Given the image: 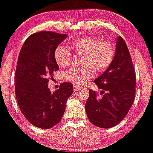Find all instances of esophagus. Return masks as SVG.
Here are the masks:
<instances>
[{
    "label": "esophagus",
    "instance_id": "34e87169",
    "mask_svg": "<svg viewBox=\"0 0 153 153\" xmlns=\"http://www.w3.org/2000/svg\"><path fill=\"white\" fill-rule=\"evenodd\" d=\"M83 88V86H80V85H74V90L78 91V90H80V89H81Z\"/></svg>",
    "mask_w": 153,
    "mask_h": 153
}]
</instances>
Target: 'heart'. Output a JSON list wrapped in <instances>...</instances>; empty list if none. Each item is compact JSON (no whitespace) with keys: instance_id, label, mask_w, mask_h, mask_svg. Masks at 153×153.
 Returning <instances> with one entry per match:
<instances>
[{"instance_id":"1","label":"heart","mask_w":153,"mask_h":153,"mask_svg":"<svg viewBox=\"0 0 153 153\" xmlns=\"http://www.w3.org/2000/svg\"><path fill=\"white\" fill-rule=\"evenodd\" d=\"M70 46L76 54H82L81 64L85 65L65 73V79L75 85L86 83L94 77L95 70L99 73L106 71L114 57V47L109 40L84 36L73 41ZM54 58L57 65L65 68L71 65L72 54L65 47L58 46L54 52Z\"/></svg>"}]
</instances>
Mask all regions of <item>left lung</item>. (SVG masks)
<instances>
[{
  "label": "left lung",
  "instance_id": "obj_1",
  "mask_svg": "<svg viewBox=\"0 0 153 153\" xmlns=\"http://www.w3.org/2000/svg\"><path fill=\"white\" fill-rule=\"evenodd\" d=\"M101 89L98 97L89 89L85 111L89 121L96 127L111 128L122 122L134 102L136 75L130 53L121 36L117 40L113 62L101 76L94 80Z\"/></svg>",
  "mask_w": 153,
  "mask_h": 153
}]
</instances>
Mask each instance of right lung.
Returning a JSON list of instances; mask_svg holds the SVG:
<instances>
[{"mask_svg":"<svg viewBox=\"0 0 153 153\" xmlns=\"http://www.w3.org/2000/svg\"><path fill=\"white\" fill-rule=\"evenodd\" d=\"M67 37L54 31H42L29 36L19 53L15 73L17 102L25 118L31 124L46 129L60 122L66 102L73 94L69 82L51 93L49 79L59 70L54 58L56 47Z\"/></svg>","mask_w":153,"mask_h":153,"instance_id":"add662e5","label":"right lung"}]
</instances>
